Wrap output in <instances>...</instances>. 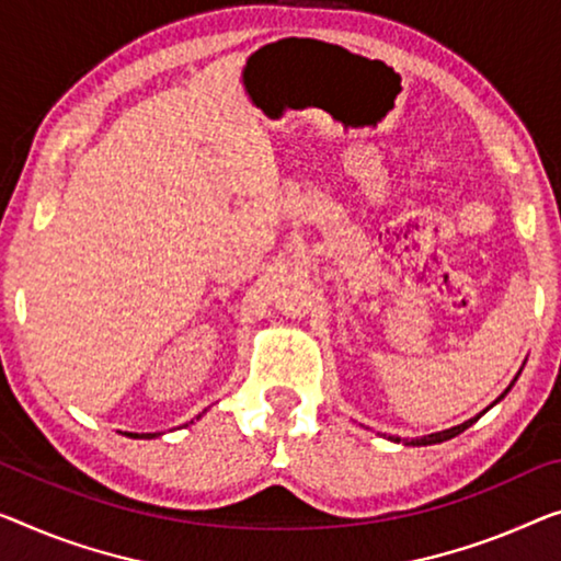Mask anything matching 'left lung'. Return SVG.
<instances>
[{"label": "left lung", "instance_id": "left-lung-1", "mask_svg": "<svg viewBox=\"0 0 561 561\" xmlns=\"http://www.w3.org/2000/svg\"><path fill=\"white\" fill-rule=\"evenodd\" d=\"M516 378H519V375H516ZM516 378L512 380V386H508L504 392H501V396L494 400V403H491L489 408H486V411H491V408H494L496 403H499V400H504V396H506V392L508 390H512L514 388V382H516ZM486 411H481L479 415H476V417H471V421H466V423H461V425H454V428H448V431H438V433H431V436H421V438H411V440H403V446H436V443H443V440H450V438H456L458 436V433H463L466 428H471V425L476 423V421H479V417L483 415V413H486ZM392 440H396V443H400V438H392Z\"/></svg>", "mask_w": 561, "mask_h": 561}]
</instances>
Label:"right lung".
<instances>
[{
  "mask_svg": "<svg viewBox=\"0 0 561 561\" xmlns=\"http://www.w3.org/2000/svg\"><path fill=\"white\" fill-rule=\"evenodd\" d=\"M198 417L201 415H196V421H198ZM191 423H194V421H191ZM125 436H128V438H156V436H161V433H125Z\"/></svg>",
  "mask_w": 561,
  "mask_h": 561,
  "instance_id": "obj_1",
  "label": "right lung"
}]
</instances>
